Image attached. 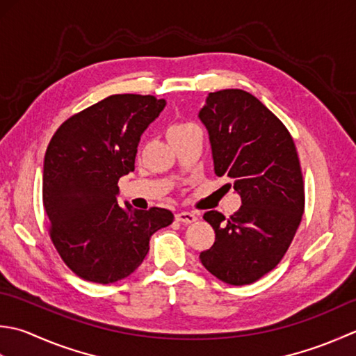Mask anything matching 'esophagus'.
I'll return each instance as SVG.
<instances>
[{"label": "esophagus", "instance_id": "obj_1", "mask_svg": "<svg viewBox=\"0 0 356 356\" xmlns=\"http://www.w3.org/2000/svg\"><path fill=\"white\" fill-rule=\"evenodd\" d=\"M175 218H177V221H179V222L192 224V222H195V221L198 220V216L195 215V213H192V212H178V213L175 215Z\"/></svg>", "mask_w": 356, "mask_h": 356}]
</instances>
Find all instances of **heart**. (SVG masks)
<instances>
[{
  "instance_id": "1",
  "label": "heart",
  "mask_w": 356,
  "mask_h": 356,
  "mask_svg": "<svg viewBox=\"0 0 356 356\" xmlns=\"http://www.w3.org/2000/svg\"><path fill=\"white\" fill-rule=\"evenodd\" d=\"M191 127H195V126L187 124V122H181V124H175V126H172L169 129V135L170 134H177V132H183V130H187V129H191Z\"/></svg>"
}]
</instances>
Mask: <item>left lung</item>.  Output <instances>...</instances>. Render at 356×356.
Wrapping results in <instances>:
<instances>
[{"instance_id": "left-lung-1", "label": "left lung", "mask_w": 356, "mask_h": 356, "mask_svg": "<svg viewBox=\"0 0 356 356\" xmlns=\"http://www.w3.org/2000/svg\"><path fill=\"white\" fill-rule=\"evenodd\" d=\"M198 117L215 173L230 178L243 204L229 220L215 210L204 213L215 243L200 259L222 282L252 284L280 263L300 226L304 186L295 143L269 108L241 89L209 93Z\"/></svg>"}]
</instances>
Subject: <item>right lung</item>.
<instances>
[{"instance_id": "obj_1", "label": "right lung", "mask_w": 356, "mask_h": 356, "mask_svg": "<svg viewBox=\"0 0 356 356\" xmlns=\"http://www.w3.org/2000/svg\"><path fill=\"white\" fill-rule=\"evenodd\" d=\"M165 99L152 95L107 97L63 122L49 143L42 168V204L50 236L79 278L111 284L138 269L149 239L168 227V209L118 204V179L135 170L141 135Z\"/></svg>"}]
</instances>
